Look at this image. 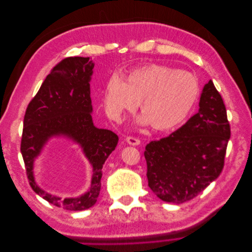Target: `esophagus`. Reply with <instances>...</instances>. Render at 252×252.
Here are the masks:
<instances>
[{
	"label": "esophagus",
	"mask_w": 252,
	"mask_h": 252,
	"mask_svg": "<svg viewBox=\"0 0 252 252\" xmlns=\"http://www.w3.org/2000/svg\"><path fill=\"white\" fill-rule=\"evenodd\" d=\"M126 141L129 145H133V146H136V145H140L141 141L140 139L135 138V136H131V135H128L126 138Z\"/></svg>",
	"instance_id": "obj_1"
}]
</instances>
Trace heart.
<instances>
[{"label": "heart", "instance_id": "heart-1", "mask_svg": "<svg viewBox=\"0 0 252 252\" xmlns=\"http://www.w3.org/2000/svg\"><path fill=\"white\" fill-rule=\"evenodd\" d=\"M200 95V84L192 73L159 64L141 66L125 81L113 75L104 89L105 110L113 120L133 111L138 102L143 112L138 122L156 130H169L191 112Z\"/></svg>", "mask_w": 252, "mask_h": 252}]
</instances>
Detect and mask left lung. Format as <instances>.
<instances>
[{
    "instance_id": "obj_1",
    "label": "left lung",
    "mask_w": 252,
    "mask_h": 252,
    "mask_svg": "<svg viewBox=\"0 0 252 252\" xmlns=\"http://www.w3.org/2000/svg\"><path fill=\"white\" fill-rule=\"evenodd\" d=\"M199 105L185 125L145 147L148 186L162 201L181 204L193 199L224 168L230 125L211 80L203 88Z\"/></svg>"
}]
</instances>
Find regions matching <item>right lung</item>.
<instances>
[{"label": "right lung", "mask_w": 252, "mask_h": 252, "mask_svg": "<svg viewBox=\"0 0 252 252\" xmlns=\"http://www.w3.org/2000/svg\"><path fill=\"white\" fill-rule=\"evenodd\" d=\"M89 59L69 57L52 68L27 106L21 140L22 157L33 191L50 204L73 211L85 210L95 204L103 165L119 141L114 132L94 125L89 82L94 65ZM53 135H65L79 143L94 167L92 187L82 197L62 200L35 184L33 162Z\"/></svg>", "instance_id": "obj_1"}]
</instances>
